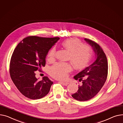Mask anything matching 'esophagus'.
<instances>
[{"label": "esophagus", "instance_id": "obj_1", "mask_svg": "<svg viewBox=\"0 0 123 123\" xmlns=\"http://www.w3.org/2000/svg\"><path fill=\"white\" fill-rule=\"evenodd\" d=\"M61 83L65 86H67L69 84V83L68 82H61Z\"/></svg>", "mask_w": 123, "mask_h": 123}]
</instances>
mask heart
Here are the masks:
<instances>
[{"label": "heart", "instance_id": "heart-1", "mask_svg": "<svg viewBox=\"0 0 123 123\" xmlns=\"http://www.w3.org/2000/svg\"><path fill=\"white\" fill-rule=\"evenodd\" d=\"M62 45L69 53L68 60L71 62L76 69H82L87 66L92 55L91 49L88 45H83L82 42L76 38L67 39L62 43ZM48 56L49 60L54 59L55 48L50 49ZM71 70L72 66L70 63L56 62L49 68V74L55 78L64 80Z\"/></svg>", "mask_w": 123, "mask_h": 123}]
</instances>
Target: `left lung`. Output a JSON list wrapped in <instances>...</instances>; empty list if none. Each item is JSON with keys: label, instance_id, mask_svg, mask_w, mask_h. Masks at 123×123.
Masks as SVG:
<instances>
[{"label": "left lung", "instance_id": "1", "mask_svg": "<svg viewBox=\"0 0 123 123\" xmlns=\"http://www.w3.org/2000/svg\"><path fill=\"white\" fill-rule=\"evenodd\" d=\"M84 40L92 48L96 60L74 76L75 80L82 81L77 92L72 94L74 99L85 101L94 97L104 85L108 74V62L102 48L96 43L85 38Z\"/></svg>", "mask_w": 123, "mask_h": 123}]
</instances>
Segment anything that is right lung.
<instances>
[{"instance_id": "obj_1", "label": "right lung", "mask_w": 123, "mask_h": 123, "mask_svg": "<svg viewBox=\"0 0 123 123\" xmlns=\"http://www.w3.org/2000/svg\"><path fill=\"white\" fill-rule=\"evenodd\" d=\"M59 39L30 36L20 42L14 49L10 60V74L17 89L25 97L39 99L49 93L53 82L47 76L39 80L35 71L45 66L49 50Z\"/></svg>"}]
</instances>
